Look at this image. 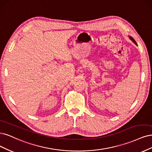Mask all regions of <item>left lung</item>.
Returning a JSON list of instances; mask_svg holds the SVG:
<instances>
[{
	"instance_id": "left-lung-1",
	"label": "left lung",
	"mask_w": 152,
	"mask_h": 152,
	"mask_svg": "<svg viewBox=\"0 0 152 152\" xmlns=\"http://www.w3.org/2000/svg\"><path fill=\"white\" fill-rule=\"evenodd\" d=\"M129 38H130V40L132 41V42H133L134 43H135L136 44V45H137V43H136V41L134 40V39L133 38V37H131V36H129Z\"/></svg>"
}]
</instances>
